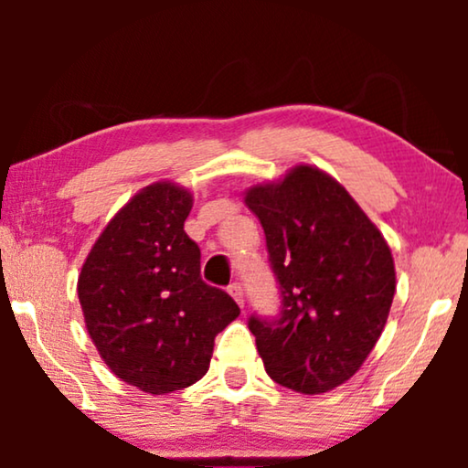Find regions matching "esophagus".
Returning <instances> with one entry per match:
<instances>
[{
    "label": "esophagus",
    "instance_id": "34e87169",
    "mask_svg": "<svg viewBox=\"0 0 468 468\" xmlns=\"http://www.w3.org/2000/svg\"><path fill=\"white\" fill-rule=\"evenodd\" d=\"M228 292H229V296L236 300V303H239L240 306H245V293H242L240 283H229Z\"/></svg>",
    "mask_w": 468,
    "mask_h": 468
}]
</instances>
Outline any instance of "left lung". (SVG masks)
I'll return each instance as SVG.
<instances>
[{
	"mask_svg": "<svg viewBox=\"0 0 468 468\" xmlns=\"http://www.w3.org/2000/svg\"><path fill=\"white\" fill-rule=\"evenodd\" d=\"M245 204L281 290L277 317H249L266 373L296 392H328L357 373L386 328L392 251L349 191L313 165L247 189Z\"/></svg>",
	"mask_w": 468,
	"mask_h": 468,
	"instance_id": "1",
	"label": "left lung"
}]
</instances>
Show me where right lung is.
Masks as SVG:
<instances>
[{
  "label": "right lung",
  "instance_id": "1",
  "mask_svg": "<svg viewBox=\"0 0 468 468\" xmlns=\"http://www.w3.org/2000/svg\"><path fill=\"white\" fill-rule=\"evenodd\" d=\"M194 196L170 181L138 191L108 221L79 274L87 332L119 379L170 394L207 375L215 336L239 304L200 277L185 234Z\"/></svg>",
  "mask_w": 468,
  "mask_h": 468
}]
</instances>
